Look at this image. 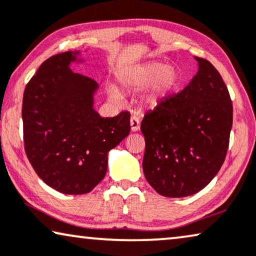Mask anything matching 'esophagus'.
Instances as JSON below:
<instances>
[{"label":"esophagus","mask_w":256,"mask_h":256,"mask_svg":"<svg viewBox=\"0 0 256 256\" xmlns=\"http://www.w3.org/2000/svg\"><path fill=\"white\" fill-rule=\"evenodd\" d=\"M130 124H131V130L133 132L138 131L140 128V120L136 116H132L131 120H130Z\"/></svg>","instance_id":"obj_1"}]
</instances>
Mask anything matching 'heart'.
Returning a JSON list of instances; mask_svg holds the SVG:
<instances>
[{
	"instance_id": "heart-1",
	"label": "heart",
	"mask_w": 256,
	"mask_h": 256,
	"mask_svg": "<svg viewBox=\"0 0 256 256\" xmlns=\"http://www.w3.org/2000/svg\"><path fill=\"white\" fill-rule=\"evenodd\" d=\"M176 81L178 72L162 61H152L131 67L120 75V84L126 89H144L150 85L145 100L152 106H156L174 88ZM109 95L112 100L120 98V92L114 88L109 89Z\"/></svg>"
}]
</instances>
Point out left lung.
Here are the masks:
<instances>
[{"instance_id": "1", "label": "left lung", "mask_w": 256, "mask_h": 256, "mask_svg": "<svg viewBox=\"0 0 256 256\" xmlns=\"http://www.w3.org/2000/svg\"><path fill=\"white\" fill-rule=\"evenodd\" d=\"M198 72L182 92L145 114L144 174L158 194L198 192L224 164L233 122L225 82L210 61L197 58Z\"/></svg>"}]
</instances>
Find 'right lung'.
<instances>
[{
	"label": "right lung",
	"mask_w": 256,
	"mask_h": 256,
	"mask_svg": "<svg viewBox=\"0 0 256 256\" xmlns=\"http://www.w3.org/2000/svg\"><path fill=\"white\" fill-rule=\"evenodd\" d=\"M72 52L52 56L25 87L22 106L26 156L37 175L66 195L95 188L108 152L130 133V112L103 118L94 110L97 82L70 70Z\"/></svg>",
	"instance_id": "right-lung-1"
}]
</instances>
